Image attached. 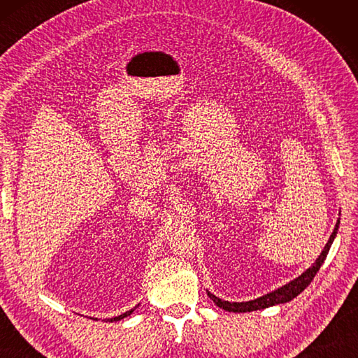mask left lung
<instances>
[{"label":"left lung","instance_id":"8db88e82","mask_svg":"<svg viewBox=\"0 0 358 358\" xmlns=\"http://www.w3.org/2000/svg\"><path fill=\"white\" fill-rule=\"evenodd\" d=\"M338 226H340V218L337 220L336 227H334V232L331 234L328 243H326L324 249L322 250V254L318 255L315 263L310 266V268H308L305 272H303L301 275L294 278L292 281H289V283H286L285 286H281V287L275 289V291L268 292L262 296H258V299L249 300V301H240V303L238 301H226V300L218 299V296H215L214 294H210L208 291L209 299H212V301H214L218 308L227 310V313H252V310H260V309H266V308H271L275 305H281V303L291 301L292 299H295L296 295L305 291L310 281L314 280L315 273L318 272L320 266L326 260V255H328V252H329L334 238L337 237Z\"/></svg>","mask_w":358,"mask_h":358}]
</instances>
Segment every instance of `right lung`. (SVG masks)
I'll return each mask as SVG.
<instances>
[{"instance_id":"obj_1","label":"right lung","mask_w":358,"mask_h":358,"mask_svg":"<svg viewBox=\"0 0 358 358\" xmlns=\"http://www.w3.org/2000/svg\"><path fill=\"white\" fill-rule=\"evenodd\" d=\"M140 305H136L134 309H131V310H127V313H124V314H121V315H117V317H112V318H106V320L104 322H120V320H123V318L124 317H129V315H131L132 313H134V310L136 309V308H138ZM95 320H96V318H95Z\"/></svg>"}]
</instances>
